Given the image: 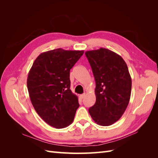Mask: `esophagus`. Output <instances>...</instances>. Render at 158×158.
<instances>
[{
  "label": "esophagus",
  "instance_id": "esophagus-1",
  "mask_svg": "<svg viewBox=\"0 0 158 158\" xmlns=\"http://www.w3.org/2000/svg\"><path fill=\"white\" fill-rule=\"evenodd\" d=\"M85 94H81V95H80V99H83V98L85 97Z\"/></svg>",
  "mask_w": 158,
  "mask_h": 158
}]
</instances>
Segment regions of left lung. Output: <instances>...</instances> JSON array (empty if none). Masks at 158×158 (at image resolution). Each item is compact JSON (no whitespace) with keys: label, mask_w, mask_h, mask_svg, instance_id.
Returning a JSON list of instances; mask_svg holds the SVG:
<instances>
[{"label":"left lung","mask_w":158,"mask_h":158,"mask_svg":"<svg viewBox=\"0 0 158 158\" xmlns=\"http://www.w3.org/2000/svg\"><path fill=\"white\" fill-rule=\"evenodd\" d=\"M95 81L96 101L89 107L93 120L109 126L120 118L130 101L132 80L122 57L106 48L85 52Z\"/></svg>","instance_id":"obj_1"}]
</instances>
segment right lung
Instances as JSON below:
<instances>
[{
  "label": "right lung",
  "mask_w": 158,
  "mask_h": 158,
  "mask_svg": "<svg viewBox=\"0 0 158 158\" xmlns=\"http://www.w3.org/2000/svg\"><path fill=\"white\" fill-rule=\"evenodd\" d=\"M83 54L84 51L60 48L42 52L28 74L31 102L40 117L52 127L63 128L74 120L79 103L70 89V70Z\"/></svg>",
  "instance_id": "obj_1"
}]
</instances>
